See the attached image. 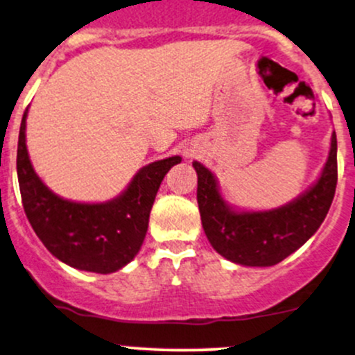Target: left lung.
<instances>
[{
    "label": "left lung",
    "mask_w": 355,
    "mask_h": 355,
    "mask_svg": "<svg viewBox=\"0 0 355 355\" xmlns=\"http://www.w3.org/2000/svg\"><path fill=\"white\" fill-rule=\"evenodd\" d=\"M197 171V202L202 227L212 248L243 266H272L306 243L325 219L337 187V136L320 178L303 196L279 209L236 212L222 198L216 177L202 163Z\"/></svg>",
    "instance_id": "8db88e82"
}]
</instances>
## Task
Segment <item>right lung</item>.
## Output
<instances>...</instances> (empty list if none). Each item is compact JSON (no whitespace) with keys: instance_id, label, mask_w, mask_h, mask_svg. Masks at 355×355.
<instances>
[{"instance_id":"1","label":"right lung","mask_w":355,"mask_h":355,"mask_svg":"<svg viewBox=\"0 0 355 355\" xmlns=\"http://www.w3.org/2000/svg\"><path fill=\"white\" fill-rule=\"evenodd\" d=\"M26 111L18 136L17 171L23 209L44 246L69 266L114 272L138 254L163 177L180 157L143 166L119 197L103 204H79L55 196L35 173L25 143Z\"/></svg>"}]
</instances>
